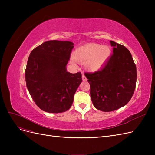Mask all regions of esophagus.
Returning a JSON list of instances; mask_svg holds the SVG:
<instances>
[{
    "mask_svg": "<svg viewBox=\"0 0 155 155\" xmlns=\"http://www.w3.org/2000/svg\"><path fill=\"white\" fill-rule=\"evenodd\" d=\"M82 79H83V81H87V78L85 77V76L84 74L82 75Z\"/></svg>",
    "mask_w": 155,
    "mask_h": 155,
    "instance_id": "34e87169",
    "label": "esophagus"
}]
</instances>
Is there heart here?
I'll list each match as a JSON object with an SVG mask.
<instances>
[{"label": "heart", "mask_w": 155, "mask_h": 155, "mask_svg": "<svg viewBox=\"0 0 155 155\" xmlns=\"http://www.w3.org/2000/svg\"><path fill=\"white\" fill-rule=\"evenodd\" d=\"M111 54L109 46L97 43H88L76 49L71 58V62L84 63L89 72H96L104 66Z\"/></svg>", "instance_id": "obj_1"}]
</instances>
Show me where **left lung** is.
I'll use <instances>...</instances> for the list:
<instances>
[{
	"mask_svg": "<svg viewBox=\"0 0 155 155\" xmlns=\"http://www.w3.org/2000/svg\"><path fill=\"white\" fill-rule=\"evenodd\" d=\"M113 54L101 70L85 73L91 97L97 109L110 112L124 107L132 97L137 83V67L129 50L110 41Z\"/></svg>",
	"mask_w": 155,
	"mask_h": 155,
	"instance_id": "1",
	"label": "left lung"
}]
</instances>
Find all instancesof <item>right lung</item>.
<instances>
[{
	"instance_id": "add662e5",
	"label": "right lung",
	"mask_w": 155,
	"mask_h": 155,
	"mask_svg": "<svg viewBox=\"0 0 155 155\" xmlns=\"http://www.w3.org/2000/svg\"><path fill=\"white\" fill-rule=\"evenodd\" d=\"M74 43L48 41L31 51L25 70L26 87L41 110L60 113L72 106L81 74L67 71Z\"/></svg>"
}]
</instances>
